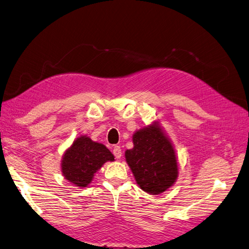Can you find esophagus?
<instances>
[{
  "mask_svg": "<svg viewBox=\"0 0 249 249\" xmlns=\"http://www.w3.org/2000/svg\"><path fill=\"white\" fill-rule=\"evenodd\" d=\"M112 152H113V155H114L116 159H120V158H122V148H120V146L115 145L114 147H113Z\"/></svg>",
  "mask_w": 249,
  "mask_h": 249,
  "instance_id": "1",
  "label": "esophagus"
}]
</instances>
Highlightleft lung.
<instances>
[{"label": "left lung", "mask_w": 249, "mask_h": 249, "mask_svg": "<svg viewBox=\"0 0 249 249\" xmlns=\"http://www.w3.org/2000/svg\"><path fill=\"white\" fill-rule=\"evenodd\" d=\"M134 147L126 149L125 160L137 184L149 194H160L178 178L176 152L159 125L154 124L137 131Z\"/></svg>", "instance_id": "left-lung-1"}]
</instances>
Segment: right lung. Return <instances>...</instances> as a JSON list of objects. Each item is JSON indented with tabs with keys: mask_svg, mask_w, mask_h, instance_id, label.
Segmentation results:
<instances>
[{
	"mask_svg": "<svg viewBox=\"0 0 249 249\" xmlns=\"http://www.w3.org/2000/svg\"><path fill=\"white\" fill-rule=\"evenodd\" d=\"M107 161H114V156L106 146L81 136L63 155L62 173L73 185L86 187L92 180L94 173Z\"/></svg>",
	"mask_w": 249,
	"mask_h": 249,
	"instance_id": "obj_1",
	"label": "right lung"
}]
</instances>
